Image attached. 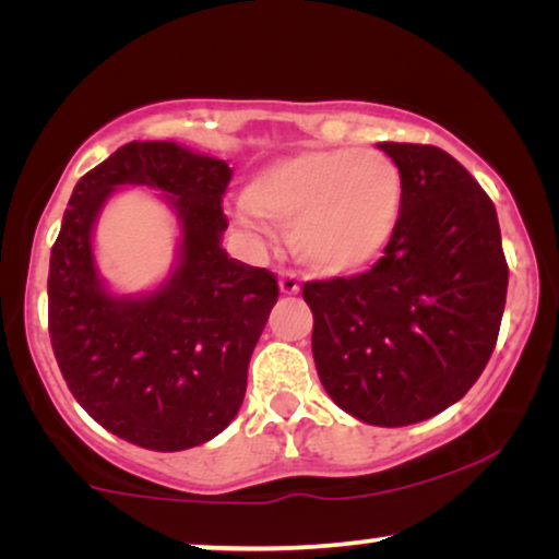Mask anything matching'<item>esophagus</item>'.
Segmentation results:
<instances>
[{
	"mask_svg": "<svg viewBox=\"0 0 559 559\" xmlns=\"http://www.w3.org/2000/svg\"><path fill=\"white\" fill-rule=\"evenodd\" d=\"M280 289L285 295H297V293H300V280H297V274L293 270H282L280 272Z\"/></svg>",
	"mask_w": 559,
	"mask_h": 559,
	"instance_id": "obj_1",
	"label": "esophagus"
}]
</instances>
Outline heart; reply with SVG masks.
Here are the masks:
<instances>
[{
	"label": "heart",
	"mask_w": 559,
	"mask_h": 559,
	"mask_svg": "<svg viewBox=\"0 0 559 559\" xmlns=\"http://www.w3.org/2000/svg\"><path fill=\"white\" fill-rule=\"evenodd\" d=\"M404 203L400 165L371 147H318L272 159L251 175L239 218L289 226L297 259L320 274L369 266L392 243Z\"/></svg>",
	"instance_id": "heart-1"
}]
</instances>
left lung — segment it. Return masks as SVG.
I'll return each instance as SVG.
<instances>
[{
	"label": "left lung",
	"instance_id": "obj_1",
	"mask_svg": "<svg viewBox=\"0 0 559 559\" xmlns=\"http://www.w3.org/2000/svg\"><path fill=\"white\" fill-rule=\"evenodd\" d=\"M404 178L396 234L354 277L305 282L331 400L379 427L423 423L476 384L499 338L509 266L486 190L432 144L381 142Z\"/></svg>",
	"mask_w": 559,
	"mask_h": 559
}]
</instances>
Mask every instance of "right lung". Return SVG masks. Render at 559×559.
Masks as SVG:
<instances>
[{
	"label": "right lung",
	"mask_w": 559,
	"mask_h": 559,
	"mask_svg": "<svg viewBox=\"0 0 559 559\" xmlns=\"http://www.w3.org/2000/svg\"><path fill=\"white\" fill-rule=\"evenodd\" d=\"M231 167L175 142H129L75 182L50 251L48 331L75 402L132 445L175 453L224 432L247 394L249 358L277 277L228 259L221 209ZM121 185L163 189L181 221L179 266L142 298L105 293L90 234Z\"/></svg>",
	"instance_id": "right-lung-1"
}]
</instances>
